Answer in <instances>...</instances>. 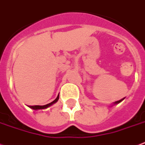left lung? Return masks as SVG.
Returning <instances> with one entry per match:
<instances>
[{"label":"left lung","mask_w":145,"mask_h":145,"mask_svg":"<svg viewBox=\"0 0 145 145\" xmlns=\"http://www.w3.org/2000/svg\"><path fill=\"white\" fill-rule=\"evenodd\" d=\"M122 99H121V100H119V101H116V102H115V103H113V105L118 104V103H119L121 102V100H122ZM113 105H112V106H113Z\"/></svg>","instance_id":"8db88e82"}]
</instances>
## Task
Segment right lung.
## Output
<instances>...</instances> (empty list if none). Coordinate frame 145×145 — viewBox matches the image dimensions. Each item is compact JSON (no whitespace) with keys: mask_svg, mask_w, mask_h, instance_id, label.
<instances>
[{"mask_svg":"<svg viewBox=\"0 0 145 145\" xmlns=\"http://www.w3.org/2000/svg\"><path fill=\"white\" fill-rule=\"evenodd\" d=\"M58 99H59V95H58V97H57V98H56V99H55L54 101H52V102L50 103H48V104L44 105V106H29V108H31V109H34V110H39V109H47V108H48V107L51 106H52L53 104H55V103L58 102Z\"/></svg>","mask_w":145,"mask_h":145,"instance_id":"1","label":"right lung"}]
</instances>
